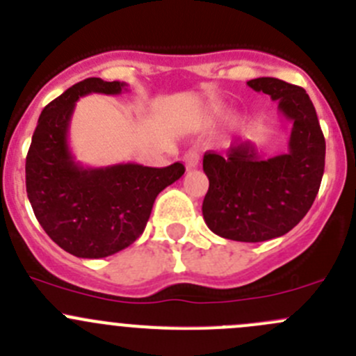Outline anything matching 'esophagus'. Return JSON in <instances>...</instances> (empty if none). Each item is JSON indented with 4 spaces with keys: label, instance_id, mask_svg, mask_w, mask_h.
Listing matches in <instances>:
<instances>
[{
    "label": "esophagus",
    "instance_id": "obj_1",
    "mask_svg": "<svg viewBox=\"0 0 356 356\" xmlns=\"http://www.w3.org/2000/svg\"><path fill=\"white\" fill-rule=\"evenodd\" d=\"M183 163H185L186 170H193V168L199 166V163H200L199 150H188V152L183 156Z\"/></svg>",
    "mask_w": 356,
    "mask_h": 356
}]
</instances>
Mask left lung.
I'll list each match as a JSON object with an SVG mask.
<instances>
[{"label":"left lung","mask_w":356,"mask_h":356,"mask_svg":"<svg viewBox=\"0 0 356 356\" xmlns=\"http://www.w3.org/2000/svg\"><path fill=\"white\" fill-rule=\"evenodd\" d=\"M248 86L270 95L293 122L289 150L263 157L251 142H235L225 157L204 154L209 190L202 216L220 237L265 242L293 230L312 207L325 168V138L302 88L277 77L251 79Z\"/></svg>","instance_id":"obj_1"}]
</instances>
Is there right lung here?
<instances>
[{"label": "right lung", "mask_w": 356, "mask_h": 356, "mask_svg": "<svg viewBox=\"0 0 356 356\" xmlns=\"http://www.w3.org/2000/svg\"><path fill=\"white\" fill-rule=\"evenodd\" d=\"M126 86L88 77L63 91L41 112L26 157L27 197L38 221L55 244L77 258H105L131 245L145 230L159 192L185 173L181 163H76L67 140L76 102L90 93L119 95Z\"/></svg>", "instance_id": "right-lung-1"}]
</instances>
